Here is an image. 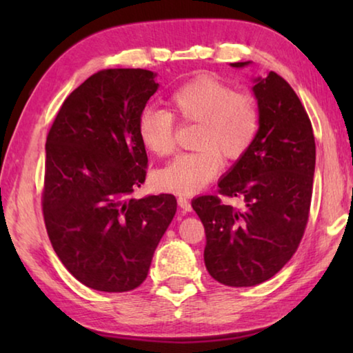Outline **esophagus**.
<instances>
[{
  "instance_id": "34e87169",
  "label": "esophagus",
  "mask_w": 353,
  "mask_h": 353,
  "mask_svg": "<svg viewBox=\"0 0 353 353\" xmlns=\"http://www.w3.org/2000/svg\"><path fill=\"white\" fill-rule=\"evenodd\" d=\"M177 204H179V207H181L182 210H185V212H190V210H191V202H190L188 198H185V196H179V198H177Z\"/></svg>"
}]
</instances>
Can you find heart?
I'll return each instance as SVG.
<instances>
[{"label":"heart","instance_id":"heart-1","mask_svg":"<svg viewBox=\"0 0 353 353\" xmlns=\"http://www.w3.org/2000/svg\"><path fill=\"white\" fill-rule=\"evenodd\" d=\"M170 112L146 109L139 118V137L149 152L165 157L174 151V118L196 123L193 152L179 154L157 171L155 187L191 194L212 182L221 170V157L238 160L252 146L260 128V109L252 93L235 92L229 83L199 77L171 94Z\"/></svg>","mask_w":353,"mask_h":353}]
</instances>
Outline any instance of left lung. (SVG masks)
I'll return each mask as SVG.
<instances>
[{
  "label": "left lung",
  "mask_w": 353,
  "mask_h": 353,
  "mask_svg": "<svg viewBox=\"0 0 353 353\" xmlns=\"http://www.w3.org/2000/svg\"><path fill=\"white\" fill-rule=\"evenodd\" d=\"M249 62H236L241 68ZM260 128L252 146L218 183L219 196L191 201L205 230L204 261L227 286H255L282 270L301 244L313 193L316 145L312 121L296 92L271 71L256 77Z\"/></svg>",
  "instance_id": "obj_1"
}]
</instances>
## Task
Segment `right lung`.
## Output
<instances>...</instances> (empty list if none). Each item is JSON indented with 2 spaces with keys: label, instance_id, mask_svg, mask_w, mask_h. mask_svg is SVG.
<instances>
[{
  "label": "right lung",
  "instance_id": "1",
  "mask_svg": "<svg viewBox=\"0 0 353 353\" xmlns=\"http://www.w3.org/2000/svg\"><path fill=\"white\" fill-rule=\"evenodd\" d=\"M154 77L141 68L98 71L68 94L46 137L48 236L71 276L92 290L139 288L176 214L172 194L129 199L146 179L139 118L157 92Z\"/></svg>",
  "mask_w": 353,
  "mask_h": 353
}]
</instances>
